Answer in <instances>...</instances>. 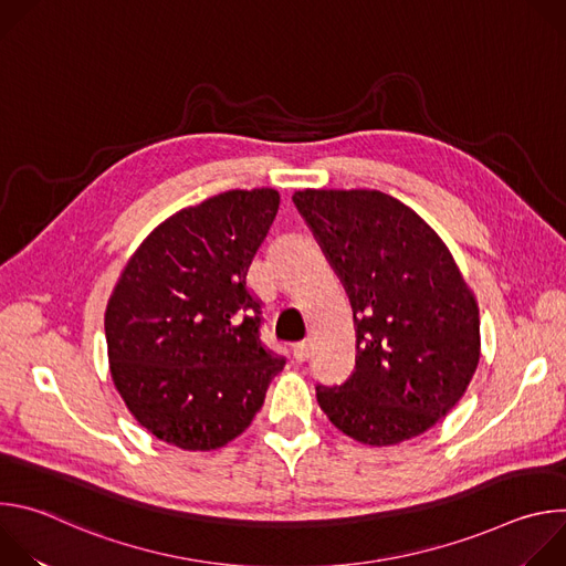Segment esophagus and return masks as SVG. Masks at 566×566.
I'll return each instance as SVG.
<instances>
[{
  "label": "esophagus",
  "instance_id": "esophagus-1",
  "mask_svg": "<svg viewBox=\"0 0 566 566\" xmlns=\"http://www.w3.org/2000/svg\"><path fill=\"white\" fill-rule=\"evenodd\" d=\"M311 352H313V345H311L308 340H304V343H297V345H293V358H295L297 363H304V360H308Z\"/></svg>",
  "mask_w": 566,
  "mask_h": 566
}]
</instances>
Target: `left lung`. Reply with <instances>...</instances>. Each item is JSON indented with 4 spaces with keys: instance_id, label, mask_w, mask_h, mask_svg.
Segmentation results:
<instances>
[{
    "instance_id": "obj_1",
    "label": "left lung",
    "mask_w": 566,
    "mask_h": 566,
    "mask_svg": "<svg viewBox=\"0 0 566 566\" xmlns=\"http://www.w3.org/2000/svg\"><path fill=\"white\" fill-rule=\"evenodd\" d=\"M354 311L356 367L317 385L319 410L365 446H396L441 421L481 356L479 306L446 241L378 190L293 195Z\"/></svg>"
}]
</instances>
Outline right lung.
Returning a JSON list of instances; mask_svg holds the SVG:
<instances>
[{
	"instance_id": "right-lung-1",
	"label": "right lung",
	"mask_w": 566,
	"mask_h": 566,
	"mask_svg": "<svg viewBox=\"0 0 566 566\" xmlns=\"http://www.w3.org/2000/svg\"><path fill=\"white\" fill-rule=\"evenodd\" d=\"M280 208L273 188L228 190L160 221L123 266L105 311L112 380L132 417L190 452L253 423L284 358L260 343L249 266Z\"/></svg>"
}]
</instances>
